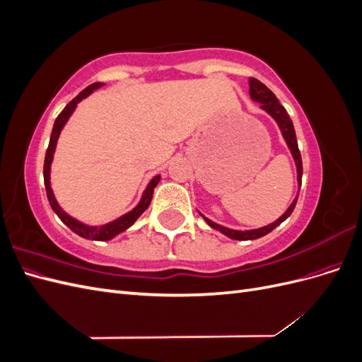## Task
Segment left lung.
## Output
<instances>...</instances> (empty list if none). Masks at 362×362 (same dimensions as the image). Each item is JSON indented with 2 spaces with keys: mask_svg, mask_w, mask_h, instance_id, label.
I'll list each match as a JSON object with an SVG mask.
<instances>
[{
  "mask_svg": "<svg viewBox=\"0 0 362 362\" xmlns=\"http://www.w3.org/2000/svg\"><path fill=\"white\" fill-rule=\"evenodd\" d=\"M249 95H250V98L254 101L261 103V108H264V110L278 122V125H279V128L282 131V136H284V139H286L287 145H288V148L291 151L293 158L296 161V166H298V181H299V187H300V185H302V172H303V169H302V157H300V151H299V146H298V140H296V131H294L293 122H291V119H290L287 110L278 101V98L275 96V93H273L266 84H262L257 78H249ZM298 196H296V199L288 206V210L284 213L276 222H273V223H270L267 226L258 228V229H250V231H234V229H229V228H225V226L217 225V223H214L211 221H208L206 217H204V218H205V222L210 225L211 228L218 229V231H221L225 235H228L229 238H233V240H255V238H259L262 235L269 234L278 225H281L284 221H286V218L294 210L296 202H298Z\"/></svg>",
  "mask_w": 362,
  "mask_h": 362,
  "instance_id": "8db88e82",
  "label": "left lung"
}]
</instances>
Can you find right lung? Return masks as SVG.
Instances as JSON below:
<instances>
[{"label":"right lung","instance_id":"1","mask_svg":"<svg viewBox=\"0 0 362 362\" xmlns=\"http://www.w3.org/2000/svg\"><path fill=\"white\" fill-rule=\"evenodd\" d=\"M101 86H103V83H93L90 86H87L86 89L83 92H80L78 95H76L74 100L66 107L63 108V112L57 116L56 122H54V127H52L49 145H48L47 154H45V163H43V182H45V190H47V196H48V201H49L51 208L54 210V213H56L60 217V221L71 229V231H74L75 234H78L83 238L98 240V242H105V240H110L115 235H117L119 233L125 231V229L133 225L137 221V218L140 217V214L146 210V208L151 204L152 193H154V187L160 181V177H156L154 180L149 182V185L146 187L144 196H141V201L139 202V205L134 208L133 211H129L125 216L119 217L117 221L110 222V223H107V225H103V226H87V225H84V223H81L78 221H75V218H72L69 214L64 213L62 208L59 206L56 198H54V194H52L51 185H49V168H51V161H52V156H54V149H56L57 139L60 136V131H62L63 125L66 124V120L69 119V116L75 110L76 104H78L83 100V98H86L87 95L92 93L95 89H98V87H101Z\"/></svg>","mask_w":362,"mask_h":362}]
</instances>
